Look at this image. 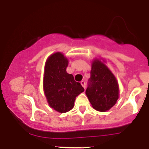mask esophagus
<instances>
[{
  "label": "esophagus",
  "mask_w": 149,
  "mask_h": 149,
  "mask_svg": "<svg viewBox=\"0 0 149 149\" xmlns=\"http://www.w3.org/2000/svg\"><path fill=\"white\" fill-rule=\"evenodd\" d=\"M81 85H82L83 87L85 89V88H86V82H85V81H81Z\"/></svg>",
  "instance_id": "esophagus-1"
}]
</instances>
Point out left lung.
Listing matches in <instances>:
<instances>
[{
  "label": "left lung",
  "instance_id": "obj_1",
  "mask_svg": "<svg viewBox=\"0 0 149 149\" xmlns=\"http://www.w3.org/2000/svg\"><path fill=\"white\" fill-rule=\"evenodd\" d=\"M119 84L113 74L100 60H93L86 90L93 108L100 112L110 110L119 98Z\"/></svg>",
  "mask_w": 149,
  "mask_h": 149
}]
</instances>
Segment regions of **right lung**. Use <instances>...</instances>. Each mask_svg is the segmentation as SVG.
<instances>
[{"instance_id":"add662e5","label":"right lung","mask_w":149,"mask_h":149,"mask_svg":"<svg viewBox=\"0 0 149 149\" xmlns=\"http://www.w3.org/2000/svg\"><path fill=\"white\" fill-rule=\"evenodd\" d=\"M68 59L60 52L51 54L45 65L43 88L48 104L60 113L74 107L75 98L84 91L71 74L66 72Z\"/></svg>"}]
</instances>
